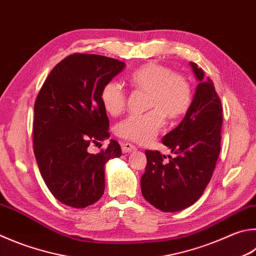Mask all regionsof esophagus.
Instances as JSON below:
<instances>
[{"mask_svg": "<svg viewBox=\"0 0 256 256\" xmlns=\"http://www.w3.org/2000/svg\"><path fill=\"white\" fill-rule=\"evenodd\" d=\"M134 150H136V146H133V144L128 143V142H125L122 144L123 153H128V152H132Z\"/></svg>", "mask_w": 256, "mask_h": 256, "instance_id": "obj_1", "label": "esophagus"}]
</instances>
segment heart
I'll return each mask as SVG.
<instances>
[{"mask_svg": "<svg viewBox=\"0 0 256 256\" xmlns=\"http://www.w3.org/2000/svg\"><path fill=\"white\" fill-rule=\"evenodd\" d=\"M128 80L133 88L148 92L146 108L151 110L130 115L116 125V134L125 140L148 143L164 126L166 115L178 118L192 104V90L187 78L164 64H144L130 74ZM100 102L110 115L118 116L126 106V92L120 82L110 80L102 88Z\"/></svg>", "mask_w": 256, "mask_h": 256, "instance_id": "1", "label": "heart"}]
</instances>
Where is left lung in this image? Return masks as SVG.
Instances as JSON below:
<instances>
[{"mask_svg": "<svg viewBox=\"0 0 256 256\" xmlns=\"http://www.w3.org/2000/svg\"><path fill=\"white\" fill-rule=\"evenodd\" d=\"M199 80L194 100L178 126L162 138L176 156L146 150L141 192L162 212H174L196 202L212 179L220 151L222 108L209 77L190 62Z\"/></svg>", "mask_w": 256, "mask_h": 256, "instance_id": "obj_1", "label": "left lung"}]
</instances>
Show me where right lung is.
I'll list each match as a JSON object with an SVG mask.
<instances>
[{"label":"right lung","mask_w":256,"mask_h":256,"mask_svg":"<svg viewBox=\"0 0 256 256\" xmlns=\"http://www.w3.org/2000/svg\"><path fill=\"white\" fill-rule=\"evenodd\" d=\"M124 66L105 56L70 54L56 64L36 96V160L50 192L64 205L85 208L98 200L105 164L122 154L115 140L97 153L90 152V146L110 138L100 90Z\"/></svg>","instance_id":"obj_1"}]
</instances>
